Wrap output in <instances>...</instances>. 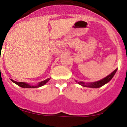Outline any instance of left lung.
I'll return each mask as SVG.
<instances>
[{"instance_id":"1","label":"left lung","mask_w":127,"mask_h":127,"mask_svg":"<svg viewBox=\"0 0 127 127\" xmlns=\"http://www.w3.org/2000/svg\"><path fill=\"white\" fill-rule=\"evenodd\" d=\"M117 70V68H116L114 71H113L112 73H111L110 74L108 75V76L105 77V78H103V79L97 81V82H95L93 83H89V84H85L83 82H78V84L82 85L83 87H90V88H99L101 87L102 86L104 85L105 84H106L107 83H108L112 78L114 76V75L115 74Z\"/></svg>"}]
</instances>
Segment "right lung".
Instances as JSON below:
<instances>
[{"mask_svg": "<svg viewBox=\"0 0 127 127\" xmlns=\"http://www.w3.org/2000/svg\"><path fill=\"white\" fill-rule=\"evenodd\" d=\"M50 79V78H48V79L42 81V82H40L39 84H38L37 85H36V86H32V85H29V84H27V83H25V82H15V81L13 80H12V79H11V80L13 82L15 83V84H17V85L20 86V87H22V88H38V87H41V86H43V85H45V84H46V83L48 81H49Z\"/></svg>", "mask_w": 127, "mask_h": 127, "instance_id": "obj_1", "label": "right lung"}]
</instances>
